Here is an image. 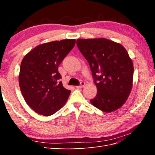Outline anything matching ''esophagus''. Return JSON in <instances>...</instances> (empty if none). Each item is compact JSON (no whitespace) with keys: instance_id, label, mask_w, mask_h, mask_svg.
I'll return each instance as SVG.
<instances>
[{"instance_id":"obj_1","label":"esophagus","mask_w":155,"mask_h":155,"mask_svg":"<svg viewBox=\"0 0 155 155\" xmlns=\"http://www.w3.org/2000/svg\"><path fill=\"white\" fill-rule=\"evenodd\" d=\"M84 85H85L84 82H81V84L79 85V86H77L76 87H77V88H83L84 87Z\"/></svg>"}]
</instances>
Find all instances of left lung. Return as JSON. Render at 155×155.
Returning <instances> with one entry per match:
<instances>
[{"label":"left lung","mask_w":155,"mask_h":155,"mask_svg":"<svg viewBox=\"0 0 155 155\" xmlns=\"http://www.w3.org/2000/svg\"><path fill=\"white\" fill-rule=\"evenodd\" d=\"M77 45L90 65L97 88L91 104L104 113L120 108L133 87V63L126 49L104 38H78Z\"/></svg>","instance_id":"1"}]
</instances>
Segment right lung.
I'll return each instance as SVG.
<instances>
[{"instance_id":"right-lung-1","label":"right lung","mask_w":155,"mask_h":155,"mask_svg":"<svg viewBox=\"0 0 155 155\" xmlns=\"http://www.w3.org/2000/svg\"><path fill=\"white\" fill-rule=\"evenodd\" d=\"M75 39L55 41L38 45L21 62L19 87L27 104L36 113L48 117L65 104L71 91L59 82L58 65L74 47Z\"/></svg>"}]
</instances>
